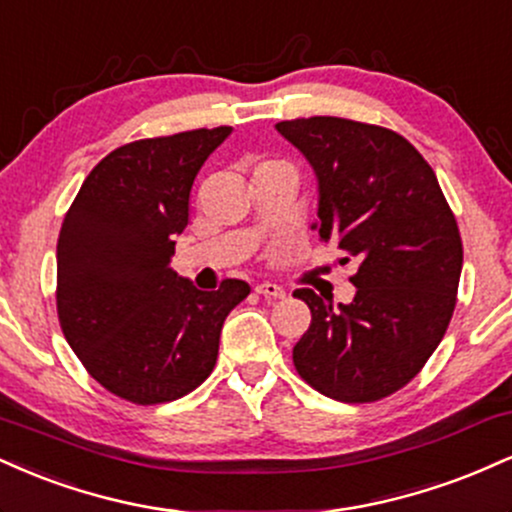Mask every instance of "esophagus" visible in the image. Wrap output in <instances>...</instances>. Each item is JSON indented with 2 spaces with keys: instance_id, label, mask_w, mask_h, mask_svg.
I'll return each mask as SVG.
<instances>
[{
  "instance_id": "34e87169",
  "label": "esophagus",
  "mask_w": 512,
  "mask_h": 512,
  "mask_svg": "<svg viewBox=\"0 0 512 512\" xmlns=\"http://www.w3.org/2000/svg\"><path fill=\"white\" fill-rule=\"evenodd\" d=\"M256 292L268 299H285V290L280 285H275V282H261V285H256Z\"/></svg>"
}]
</instances>
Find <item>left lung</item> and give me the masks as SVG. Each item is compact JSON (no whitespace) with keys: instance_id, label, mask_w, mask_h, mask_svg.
Wrapping results in <instances>:
<instances>
[{"instance_id":"1","label":"left lung","mask_w":512,"mask_h":512,"mask_svg":"<svg viewBox=\"0 0 512 512\" xmlns=\"http://www.w3.org/2000/svg\"><path fill=\"white\" fill-rule=\"evenodd\" d=\"M316 174L311 230L357 258L350 304L297 290L311 326L299 376L340 402H374L410 383L446 333L462 273L458 222L407 138L340 117L275 124ZM350 261V258H345Z\"/></svg>"}]
</instances>
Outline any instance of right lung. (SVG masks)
<instances>
[{
  "label": "right lung",
  "instance_id": "obj_1",
  "mask_svg": "<svg viewBox=\"0 0 512 512\" xmlns=\"http://www.w3.org/2000/svg\"><path fill=\"white\" fill-rule=\"evenodd\" d=\"M232 126L126 143L88 174L57 242V311L88 374L119 398L155 405L213 371L220 330L251 287L203 292L172 268L191 186Z\"/></svg>",
  "mask_w": 512,
  "mask_h": 512
}]
</instances>
